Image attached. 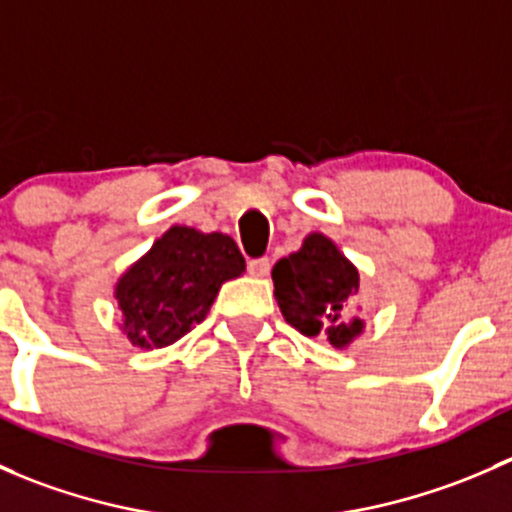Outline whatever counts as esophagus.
Listing matches in <instances>:
<instances>
[{"mask_svg": "<svg viewBox=\"0 0 512 512\" xmlns=\"http://www.w3.org/2000/svg\"><path fill=\"white\" fill-rule=\"evenodd\" d=\"M247 272L252 277H267L270 275V260L267 257H255V260L247 262Z\"/></svg>", "mask_w": 512, "mask_h": 512, "instance_id": "esophagus-1", "label": "esophagus"}]
</instances>
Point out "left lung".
<instances>
[{"label":"left lung","instance_id":"1","mask_svg":"<svg viewBox=\"0 0 512 512\" xmlns=\"http://www.w3.org/2000/svg\"><path fill=\"white\" fill-rule=\"evenodd\" d=\"M275 299L287 324L304 337L324 334L334 349H347L364 332L354 317L359 270L322 232H309L302 247L272 267Z\"/></svg>","mask_w":512,"mask_h":512}]
</instances>
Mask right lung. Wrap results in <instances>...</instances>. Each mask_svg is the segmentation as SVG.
I'll return each mask as SVG.
<instances>
[{
	"label": "right lung",
	"instance_id": "obj_1",
	"mask_svg": "<svg viewBox=\"0 0 512 512\" xmlns=\"http://www.w3.org/2000/svg\"><path fill=\"white\" fill-rule=\"evenodd\" d=\"M242 272L245 257L230 235L173 225L118 277L121 332L133 347H170L208 317L220 287Z\"/></svg>",
	"mask_w": 512,
	"mask_h": 512
}]
</instances>
